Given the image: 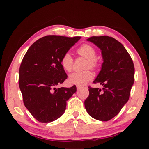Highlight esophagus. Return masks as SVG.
<instances>
[{
  "mask_svg": "<svg viewBox=\"0 0 149 149\" xmlns=\"http://www.w3.org/2000/svg\"><path fill=\"white\" fill-rule=\"evenodd\" d=\"M81 89V87L79 86V85H77V90L79 91V90H80Z\"/></svg>",
  "mask_w": 149,
  "mask_h": 149,
  "instance_id": "34e87169",
  "label": "esophagus"
}]
</instances>
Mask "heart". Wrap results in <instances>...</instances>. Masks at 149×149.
I'll return each instance as SVG.
<instances>
[{
	"mask_svg": "<svg viewBox=\"0 0 149 149\" xmlns=\"http://www.w3.org/2000/svg\"><path fill=\"white\" fill-rule=\"evenodd\" d=\"M78 54L87 59L86 64L87 68L96 69L99 65L98 60L96 58L97 52L94 47L89 44H84L77 49ZM74 60L69 52L65 53L61 59V65L65 71L71 72L73 69ZM92 72L89 70L84 71H75L69 75V82L73 85H84L91 79Z\"/></svg>",
	"mask_w": 149,
	"mask_h": 149,
	"instance_id": "b5f03b06",
	"label": "heart"
}]
</instances>
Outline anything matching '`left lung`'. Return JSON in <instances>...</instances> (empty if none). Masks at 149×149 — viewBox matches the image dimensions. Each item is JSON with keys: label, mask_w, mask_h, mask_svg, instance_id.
I'll return each mask as SVG.
<instances>
[{"label": "left lung", "mask_w": 149, "mask_h": 149, "mask_svg": "<svg viewBox=\"0 0 149 149\" xmlns=\"http://www.w3.org/2000/svg\"><path fill=\"white\" fill-rule=\"evenodd\" d=\"M101 50V70L94 80L103 88H91L85 107L91 116L108 121L120 112L129 100L134 82L133 60L123 45L113 37H91L87 39Z\"/></svg>", "instance_id": "8db88e82"}]
</instances>
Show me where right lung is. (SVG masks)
<instances>
[{
    "label": "right lung",
    "instance_id": "1",
    "mask_svg": "<svg viewBox=\"0 0 149 149\" xmlns=\"http://www.w3.org/2000/svg\"><path fill=\"white\" fill-rule=\"evenodd\" d=\"M81 37L47 35L27 50L19 70V87L25 107L39 122L49 123L64 114L66 101L76 92V86H56L67 79L61 65L65 53Z\"/></svg>",
    "mask_w": 149,
    "mask_h": 149
}]
</instances>
